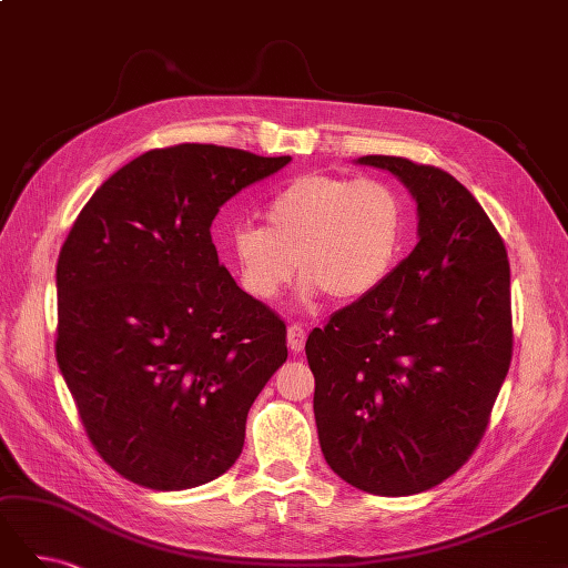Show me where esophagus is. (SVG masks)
I'll return each instance as SVG.
<instances>
[{
    "instance_id": "esophagus-1",
    "label": "esophagus",
    "mask_w": 568,
    "mask_h": 568,
    "mask_svg": "<svg viewBox=\"0 0 568 568\" xmlns=\"http://www.w3.org/2000/svg\"><path fill=\"white\" fill-rule=\"evenodd\" d=\"M305 329L301 324H288L286 329V343H288V351L291 353H301L305 346Z\"/></svg>"
}]
</instances>
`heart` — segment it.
<instances>
[{
  "label": "heart",
  "mask_w": 568,
  "mask_h": 568,
  "mask_svg": "<svg viewBox=\"0 0 568 568\" xmlns=\"http://www.w3.org/2000/svg\"><path fill=\"white\" fill-rule=\"evenodd\" d=\"M405 203L388 182L305 175L265 205V227L230 236L236 277L257 301L282 294L298 270L303 298L329 291L359 301L379 288L403 251Z\"/></svg>",
  "instance_id": "b5f03b06"
}]
</instances>
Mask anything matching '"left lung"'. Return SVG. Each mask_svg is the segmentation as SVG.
Listing matches in <instances>:
<instances>
[{"instance_id":"left-lung-1","label":"left lung","mask_w":568,"mask_h":568,"mask_svg":"<svg viewBox=\"0 0 568 568\" xmlns=\"http://www.w3.org/2000/svg\"><path fill=\"white\" fill-rule=\"evenodd\" d=\"M417 203L419 242L374 294L305 341L322 455L386 497L453 476L484 436L511 359L509 263L486 211L453 175L363 156Z\"/></svg>"}]
</instances>
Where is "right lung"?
I'll return each instance as SVG.
<instances>
[{"instance_id": "add662e5", "label": "right lung", "mask_w": 568, "mask_h": 568, "mask_svg": "<svg viewBox=\"0 0 568 568\" xmlns=\"http://www.w3.org/2000/svg\"><path fill=\"white\" fill-rule=\"evenodd\" d=\"M288 163L213 144L146 151L97 189L61 246L57 363L97 453L136 486L225 474L286 363V324L220 265L211 225Z\"/></svg>"}]
</instances>
